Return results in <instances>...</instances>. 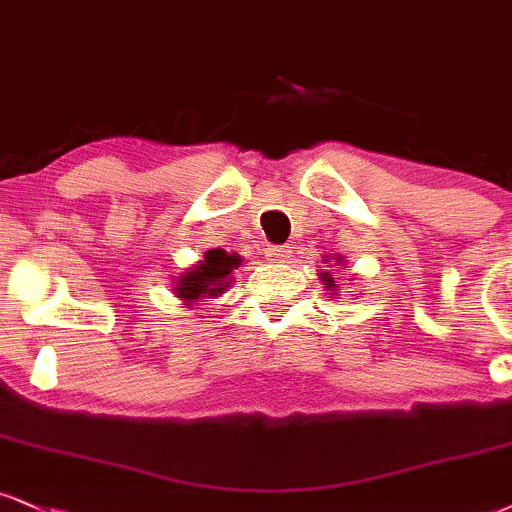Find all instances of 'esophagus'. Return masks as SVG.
<instances>
[{"instance_id":"34e87169","label":"esophagus","mask_w":512,"mask_h":512,"mask_svg":"<svg viewBox=\"0 0 512 512\" xmlns=\"http://www.w3.org/2000/svg\"><path fill=\"white\" fill-rule=\"evenodd\" d=\"M289 254H292V249H289V246H285V244L268 246V258L273 263H285L287 258H289Z\"/></svg>"}]
</instances>
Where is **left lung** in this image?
Returning <instances> with one entry per match:
<instances>
[{
	"mask_svg": "<svg viewBox=\"0 0 512 512\" xmlns=\"http://www.w3.org/2000/svg\"><path fill=\"white\" fill-rule=\"evenodd\" d=\"M323 282H325V285H330V287H334V280H332V277H330V275H327V273H323Z\"/></svg>",
	"mask_w": 512,
	"mask_h": 512,
	"instance_id": "8db88e82",
	"label": "left lung"
}]
</instances>
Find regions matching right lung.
<instances>
[{
  "label": "right lung",
  "mask_w": 512,
  "mask_h": 512,
  "mask_svg": "<svg viewBox=\"0 0 512 512\" xmlns=\"http://www.w3.org/2000/svg\"><path fill=\"white\" fill-rule=\"evenodd\" d=\"M239 266V258L232 254L227 256L223 249L206 251L204 261L197 268L180 277L178 282V296L185 304L199 299H213V296L223 294L227 285V275Z\"/></svg>",
  "instance_id": "right-lung-1"
}]
</instances>
